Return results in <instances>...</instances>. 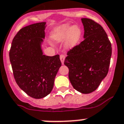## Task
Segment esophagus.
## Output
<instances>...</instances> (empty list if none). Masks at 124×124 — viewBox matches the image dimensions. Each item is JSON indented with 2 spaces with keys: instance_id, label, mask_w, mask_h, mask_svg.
Wrapping results in <instances>:
<instances>
[{
  "instance_id": "34e87169",
  "label": "esophagus",
  "mask_w": 124,
  "mask_h": 124,
  "mask_svg": "<svg viewBox=\"0 0 124 124\" xmlns=\"http://www.w3.org/2000/svg\"><path fill=\"white\" fill-rule=\"evenodd\" d=\"M60 59H61V61L62 62V64H63L64 63V61H65V55H60Z\"/></svg>"
}]
</instances>
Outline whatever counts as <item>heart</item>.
Masks as SVG:
<instances>
[{
	"label": "heart",
	"mask_w": 124,
	"mask_h": 124,
	"mask_svg": "<svg viewBox=\"0 0 124 124\" xmlns=\"http://www.w3.org/2000/svg\"><path fill=\"white\" fill-rule=\"evenodd\" d=\"M81 34V30L78 27H71L69 24H65L55 29L53 37L59 42L67 40V48L70 49L77 46L80 39Z\"/></svg>",
	"instance_id": "1"
}]
</instances>
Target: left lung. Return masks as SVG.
I'll use <instances>...</instances> for the list:
<instances>
[{"mask_svg":"<svg viewBox=\"0 0 124 124\" xmlns=\"http://www.w3.org/2000/svg\"><path fill=\"white\" fill-rule=\"evenodd\" d=\"M81 20L84 40L67 52L64 64L73 87L86 94L96 90L107 75L112 46L101 25L87 18Z\"/></svg>","mask_w":124,"mask_h":124,"instance_id":"1","label":"left lung"}]
</instances>
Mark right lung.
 <instances>
[{
	"mask_svg": "<svg viewBox=\"0 0 124 124\" xmlns=\"http://www.w3.org/2000/svg\"><path fill=\"white\" fill-rule=\"evenodd\" d=\"M46 22L25 27L13 39L9 57L13 74L19 87L34 99H42L51 92L55 76L62 65L59 55L43 54Z\"/></svg>",
	"mask_w": 124,
	"mask_h": 124,
	"instance_id": "add662e5",
	"label": "right lung"
}]
</instances>
